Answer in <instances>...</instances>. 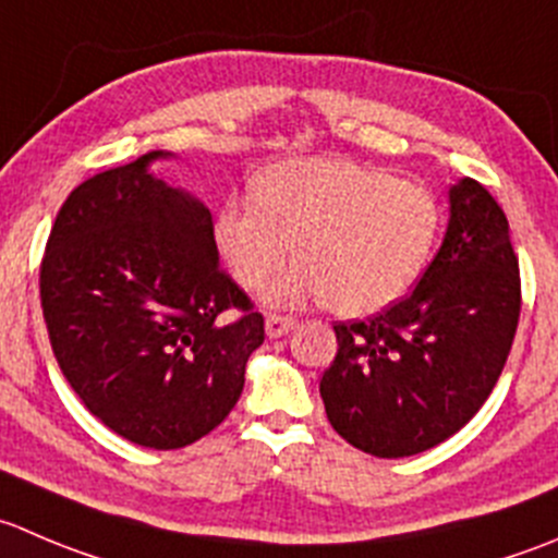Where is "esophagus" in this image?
<instances>
[{
    "mask_svg": "<svg viewBox=\"0 0 558 558\" xmlns=\"http://www.w3.org/2000/svg\"><path fill=\"white\" fill-rule=\"evenodd\" d=\"M296 318L291 316H280V313H269L267 318H264V332L269 335V338H283V335H289L291 329H294Z\"/></svg>",
    "mask_w": 558,
    "mask_h": 558,
    "instance_id": "1",
    "label": "esophagus"
}]
</instances>
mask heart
<instances>
[{"instance_id":"1","label":"heart","mask_w":558,"mask_h":558,"mask_svg":"<svg viewBox=\"0 0 558 558\" xmlns=\"http://www.w3.org/2000/svg\"><path fill=\"white\" fill-rule=\"evenodd\" d=\"M231 198L215 218L213 236L234 280L262 291L267 305L324 300L340 316H371L395 305L423 272L441 209L434 193L389 171L343 158L275 163Z\"/></svg>"}]
</instances>
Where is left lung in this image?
Returning <instances> with one entry per match:
<instances>
[{
    "label": "left lung",
    "instance_id": "8db88e82",
    "mask_svg": "<svg viewBox=\"0 0 558 558\" xmlns=\"http://www.w3.org/2000/svg\"><path fill=\"white\" fill-rule=\"evenodd\" d=\"M521 316L510 223L480 182L450 185V220L416 289L367 322L335 324L318 392L356 450L409 458L441 445L488 400Z\"/></svg>",
    "mask_w": 558,
    "mask_h": 558
}]
</instances>
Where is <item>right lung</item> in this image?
Masks as SVG:
<instances>
[{
    "label": "right lung",
    "instance_id": "add662e5",
    "mask_svg": "<svg viewBox=\"0 0 558 558\" xmlns=\"http://www.w3.org/2000/svg\"><path fill=\"white\" fill-rule=\"evenodd\" d=\"M166 149L81 182L40 267L59 367L106 428L177 450L223 423L245 387L264 318L220 269L213 215L153 171ZM243 316L223 325L219 313Z\"/></svg>",
    "mask_w": 558,
    "mask_h": 558
}]
</instances>
